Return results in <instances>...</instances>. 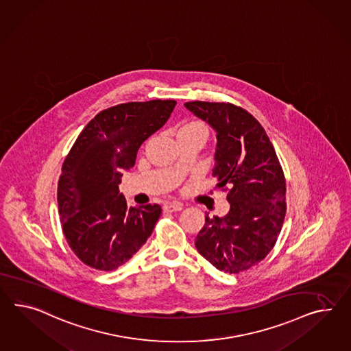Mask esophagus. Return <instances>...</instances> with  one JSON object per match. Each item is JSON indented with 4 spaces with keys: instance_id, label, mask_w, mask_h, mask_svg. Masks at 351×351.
Listing matches in <instances>:
<instances>
[{
    "instance_id": "esophagus-1",
    "label": "esophagus",
    "mask_w": 351,
    "mask_h": 351,
    "mask_svg": "<svg viewBox=\"0 0 351 351\" xmlns=\"http://www.w3.org/2000/svg\"><path fill=\"white\" fill-rule=\"evenodd\" d=\"M183 208V205L178 202V201H171L164 205V211L167 213H176V211H180Z\"/></svg>"
}]
</instances>
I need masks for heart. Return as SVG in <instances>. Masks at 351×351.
I'll list each match as a JSON object with an SVG mask.
<instances>
[{
  "instance_id": "b5f03b06",
  "label": "heart",
  "mask_w": 351,
  "mask_h": 351,
  "mask_svg": "<svg viewBox=\"0 0 351 351\" xmlns=\"http://www.w3.org/2000/svg\"><path fill=\"white\" fill-rule=\"evenodd\" d=\"M184 132H196V134H201L202 136H207V128L202 122L198 121H191L184 123L183 126L180 127L178 134H184Z\"/></svg>"
}]
</instances>
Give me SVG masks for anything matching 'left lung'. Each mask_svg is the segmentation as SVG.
I'll return each instance as SVG.
<instances>
[{"label":"left lung","mask_w":351,"mask_h":351,"mask_svg":"<svg viewBox=\"0 0 351 351\" xmlns=\"http://www.w3.org/2000/svg\"><path fill=\"white\" fill-rule=\"evenodd\" d=\"M184 106L216 131L213 176L216 187L228 191L230 204L223 217L205 214L195 244L217 270L239 274L263 260L281 232L287 213L284 171L266 131L245 109L198 100Z\"/></svg>","instance_id":"left-lung-1"}]
</instances>
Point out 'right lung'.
<instances>
[{
    "mask_svg": "<svg viewBox=\"0 0 351 351\" xmlns=\"http://www.w3.org/2000/svg\"><path fill=\"white\" fill-rule=\"evenodd\" d=\"M176 100L130 101L101 110L76 138L62 165L57 201L67 243L81 262L113 271L152 235L162 207H127L122 173L141 144L171 117Z\"/></svg>",
    "mask_w": 351,
    "mask_h": 351,
    "instance_id": "right-lung-1",
    "label": "right lung"
}]
</instances>
